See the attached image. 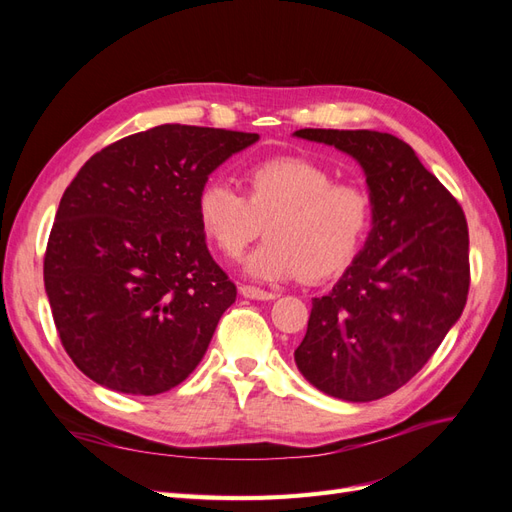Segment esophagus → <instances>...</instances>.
<instances>
[{
	"label": "esophagus",
	"mask_w": 512,
	"mask_h": 512,
	"mask_svg": "<svg viewBox=\"0 0 512 512\" xmlns=\"http://www.w3.org/2000/svg\"><path fill=\"white\" fill-rule=\"evenodd\" d=\"M239 290H241L243 297H247V299H256V301H271V299H275V297H277L275 292L262 290V288H256V286H241Z\"/></svg>",
	"instance_id": "1"
}]
</instances>
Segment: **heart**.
<instances>
[{"label": "heart", "mask_w": 512, "mask_h": 512, "mask_svg": "<svg viewBox=\"0 0 512 512\" xmlns=\"http://www.w3.org/2000/svg\"><path fill=\"white\" fill-rule=\"evenodd\" d=\"M205 237L224 258H239L265 226L267 241L245 260L260 282L303 275L316 282L342 271L371 226L365 188L335 181L305 158H275L247 170L245 194L224 179H209L196 196Z\"/></svg>", "instance_id": "1"}]
</instances>
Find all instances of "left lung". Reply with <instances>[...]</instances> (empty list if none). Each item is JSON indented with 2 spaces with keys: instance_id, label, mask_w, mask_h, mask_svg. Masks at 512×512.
I'll list each match as a JSON object with an SVG mask.
<instances>
[{
  "instance_id": "left-lung-1",
  "label": "left lung",
  "mask_w": 512,
  "mask_h": 512,
  "mask_svg": "<svg viewBox=\"0 0 512 512\" xmlns=\"http://www.w3.org/2000/svg\"><path fill=\"white\" fill-rule=\"evenodd\" d=\"M365 170L371 228L327 297L312 301L294 363L318 391L374 401L414 378L466 307L468 224L461 205L397 136L297 130Z\"/></svg>"
}]
</instances>
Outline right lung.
Listing matches in <instances>:
<instances>
[{
    "label": "right lung",
    "instance_id": "add662e5",
    "mask_svg": "<svg viewBox=\"0 0 512 512\" xmlns=\"http://www.w3.org/2000/svg\"><path fill=\"white\" fill-rule=\"evenodd\" d=\"M258 134L164 123L91 156L66 188L44 288L68 356L126 395L175 389L237 299L207 250L198 190Z\"/></svg>",
    "mask_w": 512,
    "mask_h": 512
}]
</instances>
